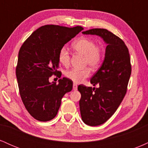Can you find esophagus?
<instances>
[{
    "mask_svg": "<svg viewBox=\"0 0 148 148\" xmlns=\"http://www.w3.org/2000/svg\"><path fill=\"white\" fill-rule=\"evenodd\" d=\"M77 88H78L77 84H73V90H77Z\"/></svg>",
    "mask_w": 148,
    "mask_h": 148,
    "instance_id": "1",
    "label": "esophagus"
}]
</instances>
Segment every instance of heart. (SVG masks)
<instances>
[{"mask_svg":"<svg viewBox=\"0 0 148 148\" xmlns=\"http://www.w3.org/2000/svg\"><path fill=\"white\" fill-rule=\"evenodd\" d=\"M72 46L76 52L84 56V64L86 65L89 64L92 68H97L102 62V48L99 45H96L95 42L92 39L81 37L74 42ZM58 58L61 65L65 67H69L71 62V55L67 47H61L58 54ZM90 74V69L85 67L84 69H71L65 72L64 75L73 82L81 83L89 77Z\"/></svg>","mask_w":148,"mask_h":148,"instance_id":"b5f03b06","label":"heart"}]
</instances>
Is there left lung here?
Wrapping results in <instances>:
<instances>
[{
	"label": "left lung",
	"mask_w": 148,
	"mask_h": 148,
	"mask_svg": "<svg viewBox=\"0 0 148 148\" xmlns=\"http://www.w3.org/2000/svg\"><path fill=\"white\" fill-rule=\"evenodd\" d=\"M83 33L99 35L108 45L102 65L90 80L99 87L78 86L81 118L86 125L97 126L114 114L126 95L132 72L130 56L123 40L108 30L93 28Z\"/></svg>",
	"instance_id": "1"
}]
</instances>
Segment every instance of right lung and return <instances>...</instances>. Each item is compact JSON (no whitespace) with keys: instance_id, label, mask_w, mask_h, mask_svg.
<instances>
[{"instance_id":"1","label":"right lung","mask_w":148,"mask_h":148,"mask_svg":"<svg viewBox=\"0 0 148 148\" xmlns=\"http://www.w3.org/2000/svg\"><path fill=\"white\" fill-rule=\"evenodd\" d=\"M81 26L46 25L23 42L18 51L16 76L20 96L28 113L37 120L47 122L56 116L64 94L72 89L67 78L51 84L53 75L60 78L58 54L61 47L79 33Z\"/></svg>"}]
</instances>
